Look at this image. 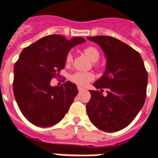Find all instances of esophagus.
Listing matches in <instances>:
<instances>
[{
	"label": "esophagus",
	"instance_id": "34e87169",
	"mask_svg": "<svg viewBox=\"0 0 158 158\" xmlns=\"http://www.w3.org/2000/svg\"><path fill=\"white\" fill-rule=\"evenodd\" d=\"M77 89H78V90H79V92H81V91H83L85 89L84 88H82V87H81V86H78Z\"/></svg>",
	"mask_w": 158,
	"mask_h": 158
}]
</instances>
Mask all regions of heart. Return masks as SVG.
I'll use <instances>...</instances> for the list:
<instances>
[{
    "mask_svg": "<svg viewBox=\"0 0 158 158\" xmlns=\"http://www.w3.org/2000/svg\"><path fill=\"white\" fill-rule=\"evenodd\" d=\"M84 53L85 54L91 61L95 62L97 61L100 57L99 52L97 48L94 47L89 46L84 49ZM73 60V54L72 52H69L66 57V63L70 64ZM94 79V75L90 73H82V72H77L75 73L72 74L70 76V80L74 83H76L78 85L84 86L87 85L89 82Z\"/></svg>",
    "mask_w": 158,
    "mask_h": 158,
    "instance_id": "1",
    "label": "heart"
}]
</instances>
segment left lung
Here are the masks:
<instances>
[{"label": "left lung", "mask_w": 158, "mask_h": 158, "mask_svg": "<svg viewBox=\"0 0 158 158\" xmlns=\"http://www.w3.org/2000/svg\"><path fill=\"white\" fill-rule=\"evenodd\" d=\"M101 47L106 58L104 74L89 90L86 105L89 120L95 127L108 132L128 126L144 106L148 73L140 55L115 38L106 35L87 37ZM107 88L106 96L102 94Z\"/></svg>", "instance_id": "obj_1"}]
</instances>
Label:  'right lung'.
I'll return each instance as SVG.
<instances>
[{"mask_svg":"<svg viewBox=\"0 0 158 158\" xmlns=\"http://www.w3.org/2000/svg\"><path fill=\"white\" fill-rule=\"evenodd\" d=\"M81 37L66 40L60 35L45 36L25 48L14 64L13 89L21 112L35 126L51 127L64 117L76 95L77 87L70 81L52 86L60 77L72 48L84 43Z\"/></svg>","mask_w":158,"mask_h":158,"instance_id":"add662e5","label":"right lung"}]
</instances>
